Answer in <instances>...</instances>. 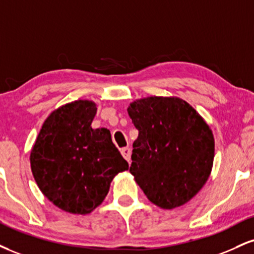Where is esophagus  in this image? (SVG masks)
<instances>
[{
    "label": "esophagus",
    "mask_w": 254,
    "mask_h": 254,
    "mask_svg": "<svg viewBox=\"0 0 254 254\" xmlns=\"http://www.w3.org/2000/svg\"><path fill=\"white\" fill-rule=\"evenodd\" d=\"M121 152H122V155H123V157L125 158V160H127V162H131V149L130 148H123L121 150Z\"/></svg>",
    "instance_id": "obj_1"
}]
</instances>
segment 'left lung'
Wrapping results in <instances>:
<instances>
[{"label": "left lung", "instance_id": "8db88e82", "mask_svg": "<svg viewBox=\"0 0 254 254\" xmlns=\"http://www.w3.org/2000/svg\"><path fill=\"white\" fill-rule=\"evenodd\" d=\"M127 114L138 130L130 167L136 183L160 208L187 203L212 173L215 143L209 125L179 97L140 98Z\"/></svg>", "mask_w": 254, "mask_h": 254}]
</instances>
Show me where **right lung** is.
<instances>
[{
  "label": "right lung",
  "mask_w": 254,
  "mask_h": 254,
  "mask_svg": "<svg viewBox=\"0 0 254 254\" xmlns=\"http://www.w3.org/2000/svg\"><path fill=\"white\" fill-rule=\"evenodd\" d=\"M97 104L79 99L54 110L30 151L36 185L58 208L88 214L109 193L118 173L129 169L105 127L92 129Z\"/></svg>",
  "instance_id": "obj_1"
}]
</instances>
